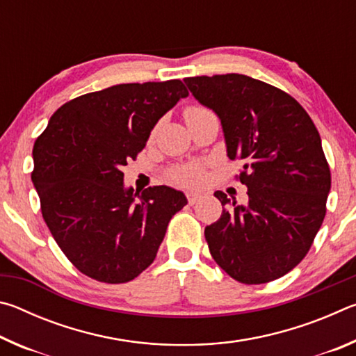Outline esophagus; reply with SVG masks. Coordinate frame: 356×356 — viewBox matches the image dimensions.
Returning <instances> with one entry per match:
<instances>
[{"mask_svg":"<svg viewBox=\"0 0 356 356\" xmlns=\"http://www.w3.org/2000/svg\"><path fill=\"white\" fill-rule=\"evenodd\" d=\"M201 197H202V195L201 193H196V191H190V193H186V200H188V204H196L197 201H201Z\"/></svg>","mask_w":356,"mask_h":356,"instance_id":"obj_1","label":"esophagus"}]
</instances>
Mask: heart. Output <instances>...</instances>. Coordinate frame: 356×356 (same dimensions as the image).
<instances>
[{
  "instance_id": "b5f03b06",
  "label": "heart",
  "mask_w": 356,
  "mask_h": 356,
  "mask_svg": "<svg viewBox=\"0 0 356 356\" xmlns=\"http://www.w3.org/2000/svg\"><path fill=\"white\" fill-rule=\"evenodd\" d=\"M209 110L202 106H188L185 110V119H190L193 116H197V114L207 113ZM171 180L180 185H196L201 182L202 179V168L200 165H185V166H179L174 168L171 171Z\"/></svg>"
}]
</instances>
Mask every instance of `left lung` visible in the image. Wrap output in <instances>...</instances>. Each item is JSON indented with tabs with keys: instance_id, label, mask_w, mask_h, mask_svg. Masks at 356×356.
<instances>
[{
	"instance_id": "8db88e82",
	"label": "left lung",
	"mask_w": 356,
	"mask_h": 356,
	"mask_svg": "<svg viewBox=\"0 0 356 356\" xmlns=\"http://www.w3.org/2000/svg\"><path fill=\"white\" fill-rule=\"evenodd\" d=\"M221 120L227 156L240 160L248 204L222 191L218 221L204 231L210 254L243 284L291 272L308 254L327 213L330 166L321 135L297 100L254 78L226 74L184 80Z\"/></svg>"
}]
</instances>
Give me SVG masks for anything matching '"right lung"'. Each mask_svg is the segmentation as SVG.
I'll return each instance as SVG.
<instances>
[{"label":"right lung","mask_w":356,"mask_h":356,"mask_svg":"<svg viewBox=\"0 0 356 356\" xmlns=\"http://www.w3.org/2000/svg\"><path fill=\"white\" fill-rule=\"evenodd\" d=\"M186 95L180 80L116 84L64 104L35 140L31 179L42 216L65 257L89 278L135 280L186 204L182 191L165 185L125 188L120 171Z\"/></svg>","instance_id":"obj_1"}]
</instances>
